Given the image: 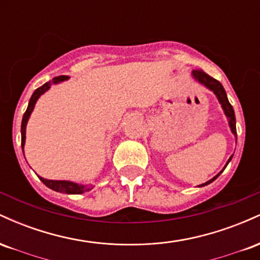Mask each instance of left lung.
<instances>
[{
    "label": "left lung",
    "instance_id": "left-lung-1",
    "mask_svg": "<svg viewBox=\"0 0 260 260\" xmlns=\"http://www.w3.org/2000/svg\"><path fill=\"white\" fill-rule=\"evenodd\" d=\"M193 77H194V78L198 80L199 83H202V84H204L205 86H207V88L210 89V90H213L214 92H215L217 99H219L220 104H221L223 111H225V115L229 117L230 127H231L232 133L235 134L236 140H237V132H236V117H235L234 107H232L231 104H230V101L228 99V95H226V91H225V89H223L221 83H220L219 80H216L215 78H213V77L209 76V74L205 73L203 70H199V68H198V70L193 71ZM231 159H232V156L229 159L228 164L230 162V160H231ZM228 164H226V166H228ZM226 166H225V168H226ZM225 168H223V170H225ZM223 170H222V171H223ZM221 172H220V174H217L214 178H211L210 181H208V182H205V183L201 184V187L207 186V184L211 183L213 181H215L216 178L219 177L220 175H221Z\"/></svg>",
    "mask_w": 260,
    "mask_h": 260
}]
</instances>
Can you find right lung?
Returning <instances> with one entry per match:
<instances>
[{
    "label": "right lung",
    "instance_id": "1",
    "mask_svg": "<svg viewBox=\"0 0 260 260\" xmlns=\"http://www.w3.org/2000/svg\"><path fill=\"white\" fill-rule=\"evenodd\" d=\"M66 79H68V77H66V76L55 77V78H53L52 80H50V82H46L44 85H41L40 88H38L37 90L32 92L30 100H29L28 109H26L24 115H23L22 127H20V132H22V149H23V147H24V143H25L26 122H28V120H29V116H30L32 109H34L35 103H37L39 96H40L41 94H44V92L46 91L47 89H50L51 84H55V83L62 82V80H66ZM39 178H40L41 182H43L45 186L51 188V189L56 190V192L67 193V194H80V193H84V192H88V190H90V187L82 186V184L73 183V182H70V181H51V180H46V178L40 177V176H39Z\"/></svg>",
    "mask_w": 260,
    "mask_h": 260
}]
</instances>
